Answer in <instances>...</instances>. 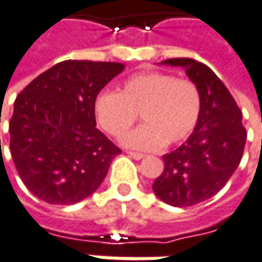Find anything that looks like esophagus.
Returning a JSON list of instances; mask_svg holds the SVG:
<instances>
[{"instance_id":"esophagus-1","label":"esophagus","mask_w":262,"mask_h":262,"mask_svg":"<svg viewBox=\"0 0 262 262\" xmlns=\"http://www.w3.org/2000/svg\"><path fill=\"white\" fill-rule=\"evenodd\" d=\"M128 155H129L131 158H134V160H142V158H145V155L140 154V152H128Z\"/></svg>"}]
</instances>
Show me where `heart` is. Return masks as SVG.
Masks as SVG:
<instances>
[{
	"label": "heart",
	"mask_w": 262,
	"mask_h": 262,
	"mask_svg": "<svg viewBox=\"0 0 262 262\" xmlns=\"http://www.w3.org/2000/svg\"><path fill=\"white\" fill-rule=\"evenodd\" d=\"M96 122L108 136L122 137L142 116L145 125L126 134L122 145L137 150H158L184 142L201 116L196 84L172 74L145 72L129 77L120 92H101L93 102Z\"/></svg>",
	"instance_id": "1"
}]
</instances>
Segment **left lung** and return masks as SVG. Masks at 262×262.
Segmentation results:
<instances>
[{"label":"left lung","mask_w":262,"mask_h":262,"mask_svg":"<svg viewBox=\"0 0 262 262\" xmlns=\"http://www.w3.org/2000/svg\"><path fill=\"white\" fill-rule=\"evenodd\" d=\"M164 66L182 68L201 93L194 131L178 149L163 155L164 170L152 190L172 207H191L219 193L238 167L246 145L242 112L213 71L193 58H169Z\"/></svg>","instance_id":"left-lung-1"}]
</instances>
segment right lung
<instances>
[{
	"label": "right lung",
	"mask_w": 262,
	"mask_h": 262,
	"mask_svg": "<svg viewBox=\"0 0 262 262\" xmlns=\"http://www.w3.org/2000/svg\"><path fill=\"white\" fill-rule=\"evenodd\" d=\"M123 69L122 63L66 60L19 93L9 125L10 152L36 198L72 205L98 190L120 149L95 128L93 102Z\"/></svg>",
	"instance_id": "right-lung-1"
}]
</instances>
